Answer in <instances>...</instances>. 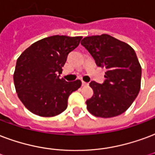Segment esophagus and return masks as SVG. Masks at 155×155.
<instances>
[{
  "label": "esophagus",
  "mask_w": 155,
  "mask_h": 155,
  "mask_svg": "<svg viewBox=\"0 0 155 155\" xmlns=\"http://www.w3.org/2000/svg\"><path fill=\"white\" fill-rule=\"evenodd\" d=\"M82 85H83V86H87V85H89V83H86V82H84V81H82Z\"/></svg>",
  "instance_id": "1"
}]
</instances>
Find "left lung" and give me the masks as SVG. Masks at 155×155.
Segmentation results:
<instances>
[{
  "mask_svg": "<svg viewBox=\"0 0 155 155\" xmlns=\"http://www.w3.org/2000/svg\"><path fill=\"white\" fill-rule=\"evenodd\" d=\"M81 44L97 66L107 69L104 83H89L94 95L86 101L89 112L104 118L126 112L140 89L141 66L134 49L108 34L85 37Z\"/></svg>",
  "mask_w": 155,
  "mask_h": 155,
  "instance_id": "1",
  "label": "left lung"
}]
</instances>
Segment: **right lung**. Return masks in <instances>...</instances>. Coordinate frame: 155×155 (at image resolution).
Segmentation results:
<instances>
[{
	"mask_svg": "<svg viewBox=\"0 0 155 155\" xmlns=\"http://www.w3.org/2000/svg\"><path fill=\"white\" fill-rule=\"evenodd\" d=\"M81 39V36L48 37L33 43L17 59L15 86L31 113L48 117L66 109L69 96L81 86V81L67 82L59 76L67 56Z\"/></svg>",
	"mask_w": 155,
	"mask_h": 155,
	"instance_id": "right-lung-1",
	"label": "right lung"
}]
</instances>
